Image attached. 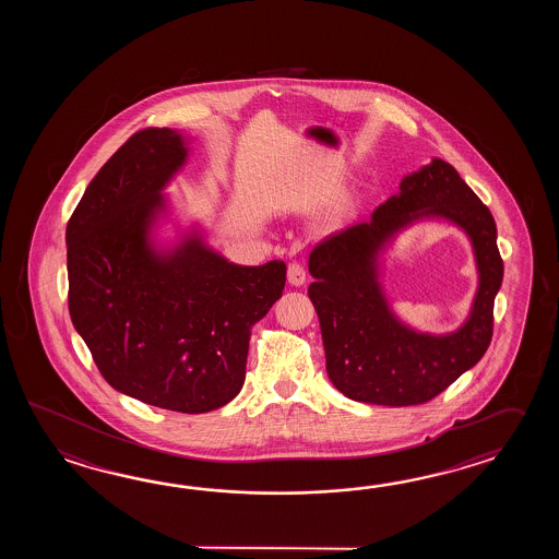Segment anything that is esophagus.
I'll list each match as a JSON object with an SVG mask.
<instances>
[{
  "mask_svg": "<svg viewBox=\"0 0 559 559\" xmlns=\"http://www.w3.org/2000/svg\"><path fill=\"white\" fill-rule=\"evenodd\" d=\"M306 267L301 263L292 262L287 265V282L292 285H304L306 284Z\"/></svg>",
  "mask_w": 559,
  "mask_h": 559,
  "instance_id": "obj_1",
  "label": "esophagus"
}]
</instances>
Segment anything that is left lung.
I'll list each match as a JSON object with an SVG mask.
<instances>
[{
	"instance_id": "1",
	"label": "left lung",
	"mask_w": 559,
	"mask_h": 559,
	"mask_svg": "<svg viewBox=\"0 0 559 559\" xmlns=\"http://www.w3.org/2000/svg\"><path fill=\"white\" fill-rule=\"evenodd\" d=\"M436 214L475 243L480 287L471 320L448 336L417 334L392 318L377 284V253L400 228ZM308 294L320 318L325 368L345 397L364 404H426L484 357L493 335V299L503 280L498 229L487 205L443 159L402 179L371 214L309 253Z\"/></svg>"
}]
</instances>
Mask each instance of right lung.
Instances as JSON below:
<instances>
[{
    "label": "right lung",
    "mask_w": 559,
    "mask_h": 559,
    "mask_svg": "<svg viewBox=\"0 0 559 559\" xmlns=\"http://www.w3.org/2000/svg\"><path fill=\"white\" fill-rule=\"evenodd\" d=\"M186 155L178 131L145 128L97 171L66 229L68 306L114 390L203 414L241 390L251 328L282 297L285 263L236 265L198 236L155 253L159 191Z\"/></svg>",
    "instance_id": "right-lung-1"
}]
</instances>
